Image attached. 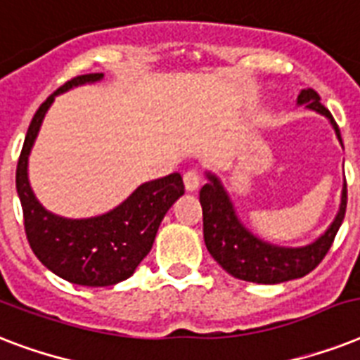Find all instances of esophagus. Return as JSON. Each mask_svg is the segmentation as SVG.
<instances>
[{
    "instance_id": "1",
    "label": "esophagus",
    "mask_w": 360,
    "mask_h": 360,
    "mask_svg": "<svg viewBox=\"0 0 360 360\" xmlns=\"http://www.w3.org/2000/svg\"><path fill=\"white\" fill-rule=\"evenodd\" d=\"M183 181H185L186 191L194 192L198 186H200L202 177H200V172H198V169H188V172H185V175H183Z\"/></svg>"
}]
</instances>
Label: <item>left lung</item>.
Segmentation results:
<instances>
[{
  "label": "left lung",
  "mask_w": 360,
  "mask_h": 360,
  "mask_svg": "<svg viewBox=\"0 0 360 360\" xmlns=\"http://www.w3.org/2000/svg\"><path fill=\"white\" fill-rule=\"evenodd\" d=\"M299 106H307L330 121L336 138L342 143L340 130L333 115L314 89H302L297 97ZM207 183L200 191V203L203 209V240L214 262L226 273L246 282L256 284H280L288 280L301 278L318 267L329 252L342 220L346 217L347 186L342 188L340 209L323 236L304 246H280L254 236L237 217L230 194L214 174L207 172Z\"/></svg>",
  "instance_id": "8db88e82"
}]
</instances>
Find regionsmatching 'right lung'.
Returning a JSON list of instances; mask_svg holds the SVG:
<instances>
[{"label":"right lung","mask_w":360,"mask_h":360,"mask_svg":"<svg viewBox=\"0 0 360 360\" xmlns=\"http://www.w3.org/2000/svg\"><path fill=\"white\" fill-rule=\"evenodd\" d=\"M103 72L76 76L41 104L31 120L16 166V192L24 211L25 236L39 262L53 274L78 285L123 282L149 254L168 209L185 194L183 177L169 174L140 185L117 207L89 219H67L50 213L31 191L27 160L42 120L58 95L103 80Z\"/></svg>","instance_id":"1"}]
</instances>
